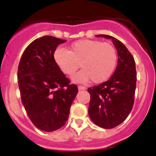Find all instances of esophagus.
Returning a JSON list of instances; mask_svg holds the SVG:
<instances>
[{
    "mask_svg": "<svg viewBox=\"0 0 156 156\" xmlns=\"http://www.w3.org/2000/svg\"><path fill=\"white\" fill-rule=\"evenodd\" d=\"M78 88L79 90H84V89H86V87H83V86H78Z\"/></svg>",
    "mask_w": 156,
    "mask_h": 156,
    "instance_id": "1",
    "label": "esophagus"
}]
</instances>
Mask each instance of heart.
<instances>
[{
	"mask_svg": "<svg viewBox=\"0 0 156 156\" xmlns=\"http://www.w3.org/2000/svg\"><path fill=\"white\" fill-rule=\"evenodd\" d=\"M53 58L64 74L73 76L80 67L83 68L73 77L76 82H87L92 79L94 83H101L110 78L117 63L115 48L108 42L82 39L74 42L68 51L58 48Z\"/></svg>",
	"mask_w": 156,
	"mask_h": 156,
	"instance_id": "1",
	"label": "heart"
}]
</instances>
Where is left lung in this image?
<instances>
[{
  "label": "left lung",
  "mask_w": 156,
  "mask_h": 156,
  "mask_svg": "<svg viewBox=\"0 0 156 156\" xmlns=\"http://www.w3.org/2000/svg\"><path fill=\"white\" fill-rule=\"evenodd\" d=\"M97 37L112 39L118 53V64L110 79L88 88L91 97L88 112L94 124L111 129L123 122L133 108L136 86V64L128 48L117 39L105 34Z\"/></svg>",
  "instance_id": "left-lung-1"
}]
</instances>
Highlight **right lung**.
Returning <instances> with one entry per match:
<instances>
[{"instance_id": "add662e5", "label": "right lung", "mask_w": 156, "mask_h": 156, "mask_svg": "<svg viewBox=\"0 0 156 156\" xmlns=\"http://www.w3.org/2000/svg\"><path fill=\"white\" fill-rule=\"evenodd\" d=\"M67 40L51 36L35 39L23 52L17 71L21 101L33 124L43 131L59 129L78 92L55 64L53 53Z\"/></svg>"}]
</instances>
